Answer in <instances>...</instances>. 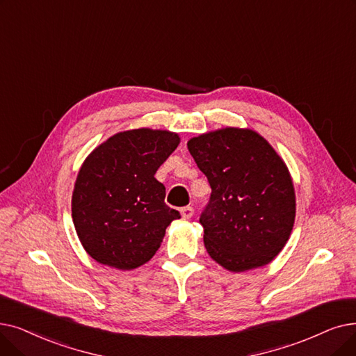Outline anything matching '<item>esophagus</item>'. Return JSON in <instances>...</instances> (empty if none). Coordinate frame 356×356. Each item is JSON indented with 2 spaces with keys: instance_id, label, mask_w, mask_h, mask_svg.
Instances as JSON below:
<instances>
[{
  "instance_id": "34e87169",
  "label": "esophagus",
  "mask_w": 356,
  "mask_h": 356,
  "mask_svg": "<svg viewBox=\"0 0 356 356\" xmlns=\"http://www.w3.org/2000/svg\"><path fill=\"white\" fill-rule=\"evenodd\" d=\"M180 213H181V218L191 220L192 215H193V208L192 207H184V208L180 209Z\"/></svg>"
}]
</instances>
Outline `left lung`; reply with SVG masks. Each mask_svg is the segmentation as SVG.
I'll return each mask as SVG.
<instances>
[{
  "label": "left lung",
  "instance_id": "1",
  "mask_svg": "<svg viewBox=\"0 0 356 356\" xmlns=\"http://www.w3.org/2000/svg\"><path fill=\"white\" fill-rule=\"evenodd\" d=\"M188 149L212 189L199 220L208 254L236 273L270 264L296 221V191L285 161L249 128L193 136Z\"/></svg>",
  "mask_w": 356,
  "mask_h": 356
}]
</instances>
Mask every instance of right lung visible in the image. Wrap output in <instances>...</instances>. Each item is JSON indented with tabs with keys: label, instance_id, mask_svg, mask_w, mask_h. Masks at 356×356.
I'll return each mask as SVG.
<instances>
[{
	"label": "right lung",
	"instance_id": "add662e5",
	"mask_svg": "<svg viewBox=\"0 0 356 356\" xmlns=\"http://www.w3.org/2000/svg\"><path fill=\"white\" fill-rule=\"evenodd\" d=\"M179 144L176 132L140 128L118 132L88 154L71 209L76 236L99 264L140 268L159 250L170 222L180 218L154 177Z\"/></svg>",
	"mask_w": 356,
	"mask_h": 356
}]
</instances>
